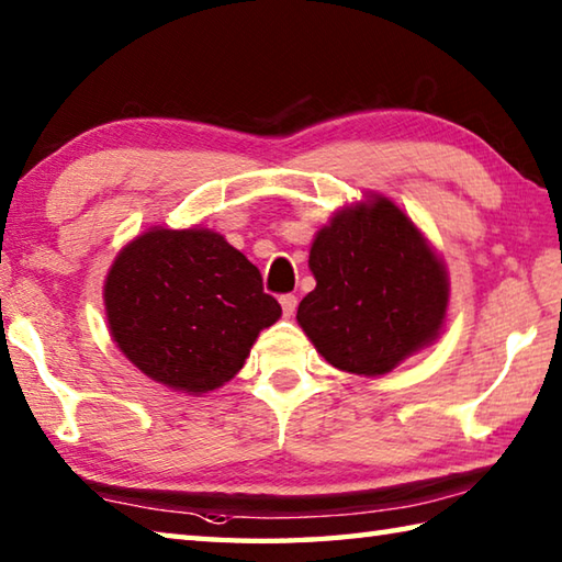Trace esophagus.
<instances>
[{
  "mask_svg": "<svg viewBox=\"0 0 562 562\" xmlns=\"http://www.w3.org/2000/svg\"><path fill=\"white\" fill-rule=\"evenodd\" d=\"M280 304H282V315L292 317L294 310H297V297H294V294H282Z\"/></svg>",
  "mask_w": 562,
  "mask_h": 562,
  "instance_id": "34e87169",
  "label": "esophagus"
}]
</instances>
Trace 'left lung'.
<instances>
[{"label":"left lung","mask_w":562,"mask_h":562,"mask_svg":"<svg viewBox=\"0 0 562 562\" xmlns=\"http://www.w3.org/2000/svg\"><path fill=\"white\" fill-rule=\"evenodd\" d=\"M317 288L297 322L331 367L382 376L439 337L449 307L443 260L384 195L341 207L310 247Z\"/></svg>","instance_id":"left-lung-1"}]
</instances>
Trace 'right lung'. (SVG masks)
Returning a JSON list of instances; mask_svg holds the SVG:
<instances>
[{
  "mask_svg": "<svg viewBox=\"0 0 562 562\" xmlns=\"http://www.w3.org/2000/svg\"><path fill=\"white\" fill-rule=\"evenodd\" d=\"M103 304L131 364L183 394L231 382L282 315L260 270L207 227H150L131 240L106 274Z\"/></svg>",
  "mask_w": 562,
  "mask_h": 562,
  "instance_id": "1",
  "label": "right lung"
}]
</instances>
